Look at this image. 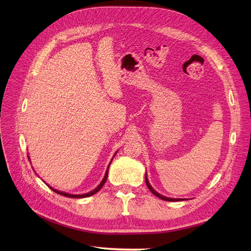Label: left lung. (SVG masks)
<instances>
[{
	"mask_svg": "<svg viewBox=\"0 0 251 251\" xmlns=\"http://www.w3.org/2000/svg\"><path fill=\"white\" fill-rule=\"evenodd\" d=\"M146 183H147V185H148L149 189L151 191V193H153L155 196H157V197H159V199H161V200H163V201H184V199H171V197L164 196V195L160 194L159 192H156V191L151 187V184H150L149 179H148V177H147V173H146Z\"/></svg>",
	"mask_w": 251,
	"mask_h": 251,
	"instance_id": "left-lung-1",
	"label": "left lung"
}]
</instances>
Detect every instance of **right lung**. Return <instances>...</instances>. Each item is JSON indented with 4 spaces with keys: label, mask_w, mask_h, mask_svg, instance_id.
<instances>
[{
    "label": "right lung",
    "mask_w": 251,
    "mask_h": 251,
    "mask_svg": "<svg viewBox=\"0 0 251 251\" xmlns=\"http://www.w3.org/2000/svg\"><path fill=\"white\" fill-rule=\"evenodd\" d=\"M116 153H117V151L115 152V154H114V156L116 155ZM114 156H113V159H114ZM113 159L111 160V163H112V161H113ZM28 160H30L29 159V155H28ZM111 163L109 164V166H108V168H107V171H105V174H104V176H103V178H102V180H101V182L98 185V187H96L94 190H91V191H89V192H87V193H84V194H71V193H67V192H64V191H60V190H57V189H55V188H52V187H50V185H47L54 191V192H56V193H58V194H61V195H64V196H66V197H71V199H84V197H88V196H91V195H94V194H96L98 191H100V188L103 186V184L105 183V181H107V178H108V172H109V167H110V165H111Z\"/></svg>",
    "instance_id": "right-lung-1"
}]
</instances>
